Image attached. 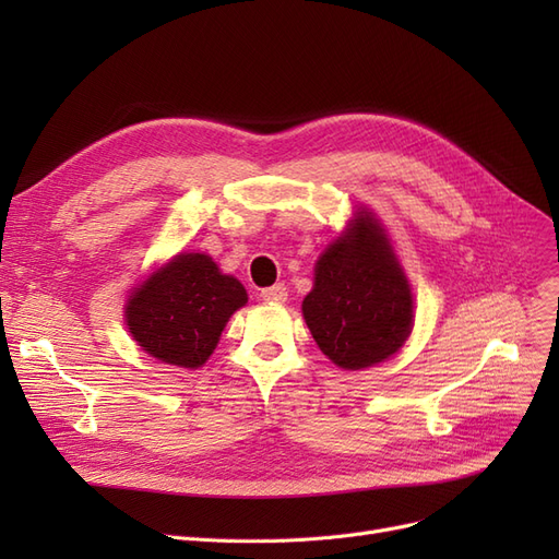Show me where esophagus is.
I'll return each instance as SVG.
<instances>
[{
    "label": "esophagus",
    "mask_w": 559,
    "mask_h": 559,
    "mask_svg": "<svg viewBox=\"0 0 559 559\" xmlns=\"http://www.w3.org/2000/svg\"><path fill=\"white\" fill-rule=\"evenodd\" d=\"M286 296H289V292H286L284 284H273L267 286V289H261V298L270 302H284Z\"/></svg>",
    "instance_id": "obj_1"
}]
</instances>
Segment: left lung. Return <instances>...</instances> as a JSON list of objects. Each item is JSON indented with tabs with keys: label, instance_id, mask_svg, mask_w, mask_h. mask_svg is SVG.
I'll list each match as a JSON object with an SVG mask.
<instances>
[{
	"label": "left lung",
	"instance_id": "left-lung-1",
	"mask_svg": "<svg viewBox=\"0 0 559 559\" xmlns=\"http://www.w3.org/2000/svg\"><path fill=\"white\" fill-rule=\"evenodd\" d=\"M302 317L319 349L345 370L376 366L408 341L411 284L373 212H357L321 251Z\"/></svg>",
	"mask_w": 559,
	"mask_h": 559
}]
</instances>
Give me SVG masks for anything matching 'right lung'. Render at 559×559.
I'll return each instance as SVG.
<instances>
[{
	"label": "right lung",
	"mask_w": 559,
	"mask_h": 559,
	"mask_svg": "<svg viewBox=\"0 0 559 559\" xmlns=\"http://www.w3.org/2000/svg\"><path fill=\"white\" fill-rule=\"evenodd\" d=\"M245 302V286L224 275L212 257L181 251L132 292L126 321L132 341L154 359L200 368L210 359L230 314Z\"/></svg>",
	"instance_id": "right-lung-1"
}]
</instances>
